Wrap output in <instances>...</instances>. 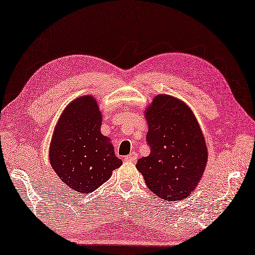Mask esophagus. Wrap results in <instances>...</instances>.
Instances as JSON below:
<instances>
[{"label":"esophagus","mask_w":255,"mask_h":255,"mask_svg":"<svg viewBox=\"0 0 255 255\" xmlns=\"http://www.w3.org/2000/svg\"><path fill=\"white\" fill-rule=\"evenodd\" d=\"M137 158H138V154L136 152H131L128 154V156H127L126 158V161H128V162H136L137 161Z\"/></svg>","instance_id":"1"}]
</instances>
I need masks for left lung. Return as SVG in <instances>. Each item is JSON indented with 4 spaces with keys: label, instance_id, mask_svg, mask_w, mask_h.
Masks as SVG:
<instances>
[{
    "label": "left lung",
    "instance_id": "left-lung-1",
    "mask_svg": "<svg viewBox=\"0 0 255 255\" xmlns=\"http://www.w3.org/2000/svg\"><path fill=\"white\" fill-rule=\"evenodd\" d=\"M146 139L150 154L136 163L154 195L166 201L183 200L200 182L208 149L191 109L170 95H157L146 108Z\"/></svg>",
    "mask_w": 255,
    "mask_h": 255
}]
</instances>
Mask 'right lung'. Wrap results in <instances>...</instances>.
I'll list each match as a JSON object with an SVG mask.
<instances>
[{
	"label": "right lung",
	"mask_w": 255,
	"mask_h": 255,
	"mask_svg": "<svg viewBox=\"0 0 255 255\" xmlns=\"http://www.w3.org/2000/svg\"><path fill=\"white\" fill-rule=\"evenodd\" d=\"M103 117L92 95L72 101L61 114L49 146L53 170L80 194L97 189L122 165L109 137L101 133Z\"/></svg>",
	"instance_id": "obj_1"
}]
</instances>
